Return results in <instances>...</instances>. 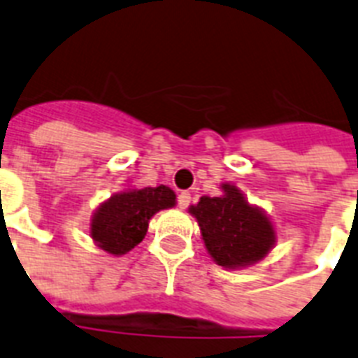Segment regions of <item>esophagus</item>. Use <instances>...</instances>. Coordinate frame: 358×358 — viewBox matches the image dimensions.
<instances>
[{"instance_id": "34e87169", "label": "esophagus", "mask_w": 358, "mask_h": 358, "mask_svg": "<svg viewBox=\"0 0 358 358\" xmlns=\"http://www.w3.org/2000/svg\"><path fill=\"white\" fill-rule=\"evenodd\" d=\"M191 202V193H187V191H182L178 195V206L182 208V210H185V208L189 206Z\"/></svg>"}]
</instances>
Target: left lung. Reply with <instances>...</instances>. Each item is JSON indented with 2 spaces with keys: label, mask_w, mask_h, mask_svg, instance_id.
<instances>
[{
  "label": "left lung",
  "mask_w": 358,
  "mask_h": 358,
  "mask_svg": "<svg viewBox=\"0 0 358 358\" xmlns=\"http://www.w3.org/2000/svg\"><path fill=\"white\" fill-rule=\"evenodd\" d=\"M208 252L219 266L245 267L262 260L275 243L269 219L245 201L236 185L223 184L221 196H201L191 206Z\"/></svg>",
  "instance_id": "obj_1"
}]
</instances>
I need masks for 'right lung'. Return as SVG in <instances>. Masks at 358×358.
I'll list each match as a JSON object with an SVG mask.
<instances>
[{"mask_svg":"<svg viewBox=\"0 0 358 358\" xmlns=\"http://www.w3.org/2000/svg\"><path fill=\"white\" fill-rule=\"evenodd\" d=\"M176 195L167 185L117 193L98 208L91 236L109 255H126L143 241L148 221L156 212L173 208Z\"/></svg>","mask_w":358,"mask_h":358,"instance_id":"right-lung-1","label":"right lung"}]
</instances>
